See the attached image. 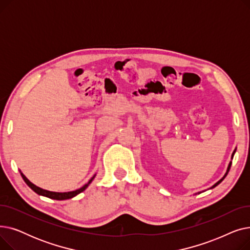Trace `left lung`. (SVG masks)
<instances>
[{"instance_id":"obj_1","label":"left lung","mask_w":250,"mask_h":250,"mask_svg":"<svg viewBox=\"0 0 250 250\" xmlns=\"http://www.w3.org/2000/svg\"><path fill=\"white\" fill-rule=\"evenodd\" d=\"M235 151H236V150H235ZM235 151H234V152H233V154H232V158H233V156H234V153H235ZM230 167H231V162H230V164H229V166H228V169H227V172H226V174H225V175H224V177H223V178H222V179H220V180H219V181H218V182H217V183H215V185H214V186H213V188H215V187H217V186H218V185H219V183H221V182H222V180H223V179H224V178H225V177H226V175H227V174H228V172H229V169H230Z\"/></svg>"}]
</instances>
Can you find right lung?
<instances>
[{
    "label": "right lung",
    "instance_id": "add662e5",
    "mask_svg": "<svg viewBox=\"0 0 250 250\" xmlns=\"http://www.w3.org/2000/svg\"><path fill=\"white\" fill-rule=\"evenodd\" d=\"M21 176H22L23 180L26 182V185H27V186H28V187H29L33 191H35L36 193L41 194V195H43V196H46V198H49V199L59 200V201L72 199V198H74L75 195H77V194H79L80 192L84 191V190L87 188V187L90 185L91 181L93 180V179H94V177H95V175H94L93 177H92V178L88 181V183H86V185H85L84 187H82L81 188H79V189H76V190H74V191H68V192H55V191L45 190V189H42V188H38V187L34 186L33 183H31L27 178L25 177V175H23L22 173H21Z\"/></svg>",
    "mask_w": 250,
    "mask_h": 250
}]
</instances>
